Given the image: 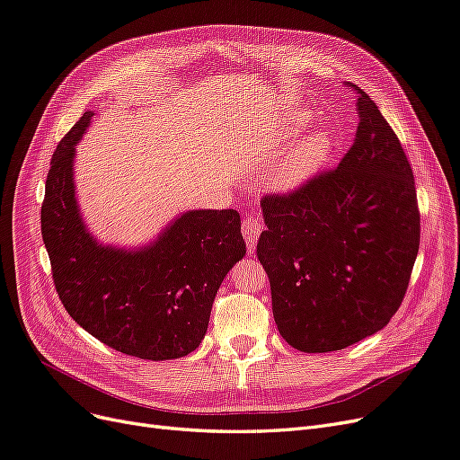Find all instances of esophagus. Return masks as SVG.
<instances>
[{"mask_svg":"<svg viewBox=\"0 0 460 460\" xmlns=\"http://www.w3.org/2000/svg\"><path fill=\"white\" fill-rule=\"evenodd\" d=\"M261 232H262V222L255 215H247L243 218V222H242V234H243V238H245L249 253L255 252V245H257V240H259Z\"/></svg>","mask_w":460,"mask_h":460,"instance_id":"obj_1","label":"esophagus"}]
</instances>
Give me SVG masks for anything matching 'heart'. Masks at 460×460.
Wrapping results in <instances>:
<instances>
[{
    "label": "heart",
    "instance_id": "obj_1",
    "mask_svg": "<svg viewBox=\"0 0 460 460\" xmlns=\"http://www.w3.org/2000/svg\"><path fill=\"white\" fill-rule=\"evenodd\" d=\"M289 128L284 136H291L299 130L303 124L301 117L289 119ZM332 153V137L328 132L318 130L299 140L288 149L286 155L276 164L272 172V184L282 191H294L305 186L320 171Z\"/></svg>",
    "mask_w": 460,
    "mask_h": 460
}]
</instances>
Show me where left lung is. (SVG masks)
Segmentation results:
<instances>
[{"mask_svg":"<svg viewBox=\"0 0 460 460\" xmlns=\"http://www.w3.org/2000/svg\"><path fill=\"white\" fill-rule=\"evenodd\" d=\"M336 169L261 201L257 257L280 336L299 351L345 349L382 330L407 294L420 245L414 176L399 137L363 90Z\"/></svg>","mask_w":460,"mask_h":460,"instance_id":"left-lung-1","label":"left lung"}]
</instances>
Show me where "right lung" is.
Segmentation results:
<instances>
[{"label": "right lung", "mask_w": 460, "mask_h": 460, "mask_svg": "<svg viewBox=\"0 0 460 460\" xmlns=\"http://www.w3.org/2000/svg\"><path fill=\"white\" fill-rule=\"evenodd\" d=\"M92 111L51 157L41 203L53 284L66 313L124 355L166 360L198 349L228 270L245 255L240 213L199 208L172 220L151 245L119 249L93 240L75 198V146Z\"/></svg>", "instance_id": "right-lung-1"}]
</instances>
